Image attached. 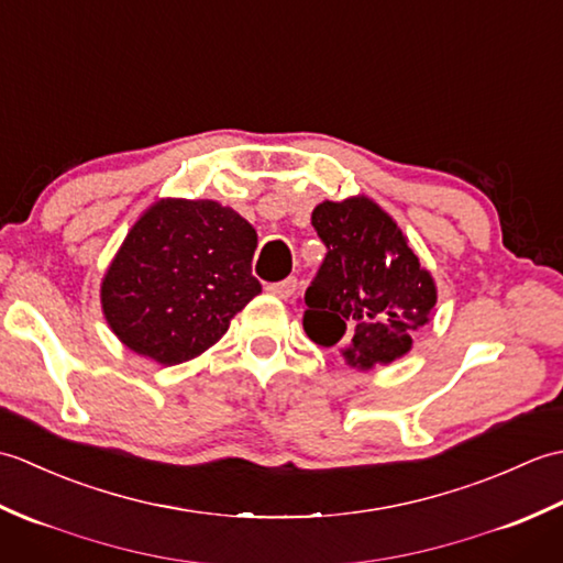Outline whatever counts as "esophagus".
I'll return each instance as SVG.
<instances>
[{
  "label": "esophagus",
  "mask_w": 563,
  "mask_h": 563,
  "mask_svg": "<svg viewBox=\"0 0 563 563\" xmlns=\"http://www.w3.org/2000/svg\"><path fill=\"white\" fill-rule=\"evenodd\" d=\"M266 290H268L271 295H275V297H283V300H288V297L297 290V280H295V278H285V280H280V283H271Z\"/></svg>",
  "instance_id": "1"
}]
</instances>
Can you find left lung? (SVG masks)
Instances as JSON below:
<instances>
[{
    "label": "left lung",
    "mask_w": 563,
    "mask_h": 563,
    "mask_svg": "<svg viewBox=\"0 0 563 563\" xmlns=\"http://www.w3.org/2000/svg\"><path fill=\"white\" fill-rule=\"evenodd\" d=\"M312 227L327 256L302 297L307 336L361 369L409 353L433 314L435 283L397 222L361 196L321 202Z\"/></svg>",
    "instance_id": "left-lung-1"
}]
</instances>
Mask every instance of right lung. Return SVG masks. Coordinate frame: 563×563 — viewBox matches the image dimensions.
I'll list each match as a JSON object with an SVG mask.
<instances>
[{
    "mask_svg": "<svg viewBox=\"0 0 563 563\" xmlns=\"http://www.w3.org/2000/svg\"><path fill=\"white\" fill-rule=\"evenodd\" d=\"M256 230L214 200H159L135 222L101 285L106 321L130 351L178 365L208 351L261 292Z\"/></svg>",
    "mask_w": 563,
    "mask_h": 563,
    "instance_id": "1",
    "label": "right lung"
}]
</instances>
